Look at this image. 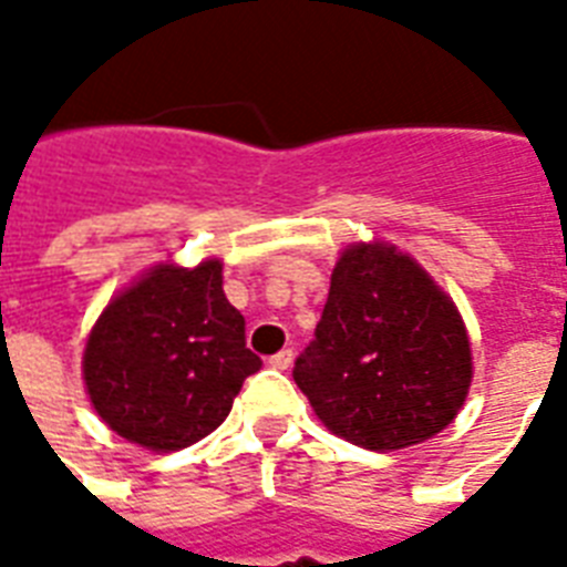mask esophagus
<instances>
[{
  "label": "esophagus",
  "mask_w": 567,
  "mask_h": 567,
  "mask_svg": "<svg viewBox=\"0 0 567 567\" xmlns=\"http://www.w3.org/2000/svg\"><path fill=\"white\" fill-rule=\"evenodd\" d=\"M293 362V350L288 347V350H279L276 355H270V368H276V371H288Z\"/></svg>",
  "instance_id": "esophagus-1"
}]
</instances>
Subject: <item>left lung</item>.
Returning <instances> with one entry per match:
<instances>
[{
  "label": "left lung",
  "mask_w": 567,
  "mask_h": 567,
  "mask_svg": "<svg viewBox=\"0 0 567 567\" xmlns=\"http://www.w3.org/2000/svg\"><path fill=\"white\" fill-rule=\"evenodd\" d=\"M293 382L329 430L364 450L421 444L458 414L471 344L456 306L421 265L382 244L338 258Z\"/></svg>",
  "instance_id": "obj_1"
}]
</instances>
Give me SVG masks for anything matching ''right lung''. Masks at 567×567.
<instances>
[{
	"mask_svg": "<svg viewBox=\"0 0 567 567\" xmlns=\"http://www.w3.org/2000/svg\"><path fill=\"white\" fill-rule=\"evenodd\" d=\"M223 265H158L109 302L84 347V385L123 439L171 453L226 421L244 379L261 371Z\"/></svg>",
	"mask_w": 567,
	"mask_h": 567,
	"instance_id": "1",
	"label": "right lung"
}]
</instances>
